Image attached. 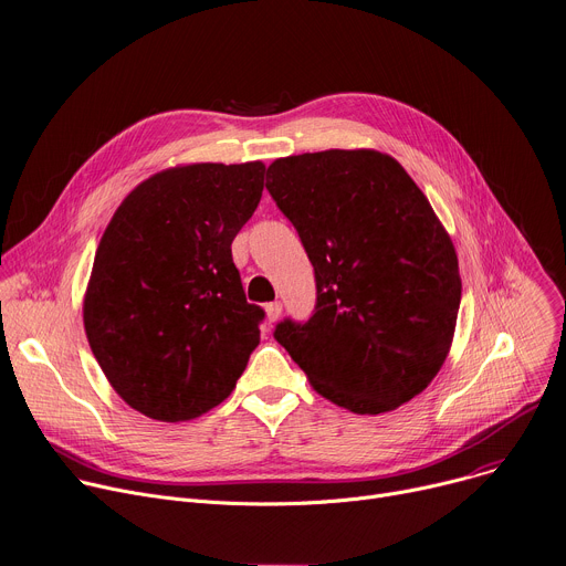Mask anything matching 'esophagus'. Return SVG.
I'll return each mask as SVG.
<instances>
[{
	"mask_svg": "<svg viewBox=\"0 0 566 566\" xmlns=\"http://www.w3.org/2000/svg\"><path fill=\"white\" fill-rule=\"evenodd\" d=\"M280 316H282V303H277V300H275V303H269V305H266V318H269V323H275Z\"/></svg>",
	"mask_w": 566,
	"mask_h": 566,
	"instance_id": "34e87169",
	"label": "esophagus"
}]
</instances>
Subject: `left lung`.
Segmentation results:
<instances>
[{
    "mask_svg": "<svg viewBox=\"0 0 566 566\" xmlns=\"http://www.w3.org/2000/svg\"><path fill=\"white\" fill-rule=\"evenodd\" d=\"M266 188L314 266L307 321L273 336L312 387L355 413H382L439 373L458 323L453 241L389 155L325 149L277 159Z\"/></svg>",
    "mask_w": 566,
    "mask_h": 566,
    "instance_id": "obj_1",
    "label": "left lung"
}]
</instances>
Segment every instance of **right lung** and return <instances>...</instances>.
I'll return each mask as SVG.
<instances>
[{
    "instance_id": "obj_1",
    "label": "right lung",
    "mask_w": 566,
    "mask_h": 566,
    "mask_svg": "<svg viewBox=\"0 0 566 566\" xmlns=\"http://www.w3.org/2000/svg\"><path fill=\"white\" fill-rule=\"evenodd\" d=\"M266 166L193 164L138 184L99 241L84 300L91 350L118 396L188 421L232 394L266 316L250 305L232 241Z\"/></svg>"
}]
</instances>
